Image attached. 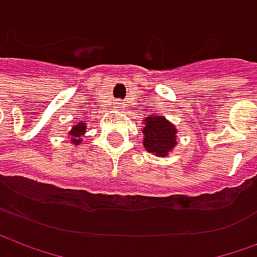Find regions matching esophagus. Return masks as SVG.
<instances>
[{"label": "esophagus", "mask_w": 257, "mask_h": 257, "mask_svg": "<svg viewBox=\"0 0 257 257\" xmlns=\"http://www.w3.org/2000/svg\"><path fill=\"white\" fill-rule=\"evenodd\" d=\"M123 107V103H121V101H118L117 103V108H122Z\"/></svg>", "instance_id": "1"}]
</instances>
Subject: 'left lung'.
I'll use <instances>...</instances> for the list:
<instances>
[{"label": "left lung", "instance_id": "left-lung-1", "mask_svg": "<svg viewBox=\"0 0 257 257\" xmlns=\"http://www.w3.org/2000/svg\"><path fill=\"white\" fill-rule=\"evenodd\" d=\"M146 150L156 156H167L176 145V129L164 117H147L143 128Z\"/></svg>", "mask_w": 257, "mask_h": 257}]
</instances>
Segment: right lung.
Here are the masks:
<instances>
[{"label":"right lung","instance_id":"1","mask_svg":"<svg viewBox=\"0 0 257 257\" xmlns=\"http://www.w3.org/2000/svg\"><path fill=\"white\" fill-rule=\"evenodd\" d=\"M85 134V123L81 122L78 125H74L71 131L68 132V135L71 136V142L75 143V145H79L81 143V136Z\"/></svg>","mask_w":257,"mask_h":257}]
</instances>
